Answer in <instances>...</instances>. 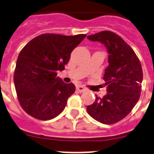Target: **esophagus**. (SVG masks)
Wrapping results in <instances>:
<instances>
[{"label":"esophagus","instance_id":"esophagus-1","mask_svg":"<svg viewBox=\"0 0 154 154\" xmlns=\"http://www.w3.org/2000/svg\"><path fill=\"white\" fill-rule=\"evenodd\" d=\"M77 91L79 92H83L86 91V88H84L83 86H77Z\"/></svg>","mask_w":154,"mask_h":154}]
</instances>
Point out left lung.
I'll return each instance as SVG.
<instances>
[{"label": "left lung", "instance_id": "obj_1", "mask_svg": "<svg viewBox=\"0 0 154 154\" xmlns=\"http://www.w3.org/2000/svg\"><path fill=\"white\" fill-rule=\"evenodd\" d=\"M87 38L105 46L109 63L103 75L107 93L103 98L96 97L87 112L101 123L113 124L124 119L139 100L142 65L133 49L114 32L103 31Z\"/></svg>", "mask_w": 154, "mask_h": 154}]
</instances>
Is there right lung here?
Wrapping results in <instances>:
<instances>
[{
    "mask_svg": "<svg viewBox=\"0 0 154 154\" xmlns=\"http://www.w3.org/2000/svg\"><path fill=\"white\" fill-rule=\"evenodd\" d=\"M86 37L42 34L30 41L19 54L14 73L18 100L28 115L40 120L55 118L75 92L73 83L57 76L65 69L71 52Z\"/></svg>",
    "mask_w": 154,
    "mask_h": 154,
    "instance_id": "right-lung-1",
    "label": "right lung"
}]
</instances>
